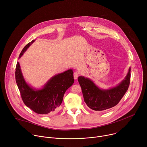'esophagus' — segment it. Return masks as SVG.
<instances>
[{
	"label": "esophagus",
	"instance_id": "34e87169",
	"mask_svg": "<svg viewBox=\"0 0 147 147\" xmlns=\"http://www.w3.org/2000/svg\"><path fill=\"white\" fill-rule=\"evenodd\" d=\"M78 76H79V73H77V72H74V78L75 80H77V79Z\"/></svg>",
	"mask_w": 147,
	"mask_h": 147
}]
</instances>
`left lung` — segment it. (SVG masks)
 Returning <instances> with one entry per match:
<instances>
[{
	"instance_id": "left-lung-1",
	"label": "left lung",
	"mask_w": 147,
	"mask_h": 147,
	"mask_svg": "<svg viewBox=\"0 0 147 147\" xmlns=\"http://www.w3.org/2000/svg\"><path fill=\"white\" fill-rule=\"evenodd\" d=\"M131 68L124 78L115 87L102 89L90 78L79 76L78 82L87 105L91 109L101 111L111 108L119 102L128 90L130 80Z\"/></svg>"
}]
</instances>
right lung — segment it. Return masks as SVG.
Returning a JSON list of instances; mask_svg holds the SVG:
<instances>
[{"label":"right lung","mask_w":147,"mask_h":147,"mask_svg":"<svg viewBox=\"0 0 147 147\" xmlns=\"http://www.w3.org/2000/svg\"><path fill=\"white\" fill-rule=\"evenodd\" d=\"M34 42L35 40H32L23 48L18 59ZM15 74L17 85L24 103L35 113L42 115H51L56 112L65 92L74 82L73 70L69 69L52 77L41 88H35L26 81L18 61Z\"/></svg>","instance_id":"1"}]
</instances>
